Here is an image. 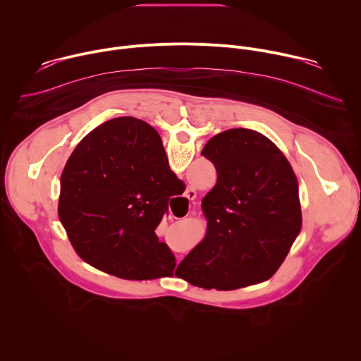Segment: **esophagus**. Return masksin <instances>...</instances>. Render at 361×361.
I'll list each match as a JSON object with an SVG mask.
<instances>
[{"instance_id":"1","label":"esophagus","mask_w":361,"mask_h":361,"mask_svg":"<svg viewBox=\"0 0 361 361\" xmlns=\"http://www.w3.org/2000/svg\"><path fill=\"white\" fill-rule=\"evenodd\" d=\"M184 197L187 198V200H194L195 198V190L192 188V187H188L187 190H185V194H184Z\"/></svg>"}]
</instances>
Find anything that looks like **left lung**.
I'll use <instances>...</instances> for the list:
<instances>
[{"label": "left lung", "instance_id": "8db88e82", "mask_svg": "<svg viewBox=\"0 0 361 361\" xmlns=\"http://www.w3.org/2000/svg\"><path fill=\"white\" fill-rule=\"evenodd\" d=\"M134 120L114 118L102 134L128 133ZM201 156L217 171V183L201 204L207 233L176 276L207 290L269 280L301 228L298 184L290 163L271 140L247 128L214 135Z\"/></svg>", "mask_w": 361, "mask_h": 361}]
</instances>
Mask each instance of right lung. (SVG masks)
I'll return each mask as SVG.
<instances>
[{"label": "right lung", "mask_w": 361, "mask_h": 361, "mask_svg": "<svg viewBox=\"0 0 361 361\" xmlns=\"http://www.w3.org/2000/svg\"><path fill=\"white\" fill-rule=\"evenodd\" d=\"M110 121L88 133L70 156L59 217L78 255L98 270L124 280L173 276L176 257L154 230L181 192V180L149 124L135 118L128 133L104 135Z\"/></svg>", "instance_id": "1"}]
</instances>
